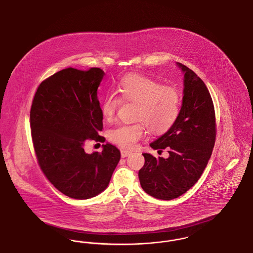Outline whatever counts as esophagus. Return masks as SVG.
Instances as JSON below:
<instances>
[{
  "instance_id": "obj_1",
  "label": "esophagus",
  "mask_w": 253,
  "mask_h": 253,
  "mask_svg": "<svg viewBox=\"0 0 253 253\" xmlns=\"http://www.w3.org/2000/svg\"><path fill=\"white\" fill-rule=\"evenodd\" d=\"M121 157H128L130 154H131V152L130 151H127V150H124V149H122L121 151Z\"/></svg>"
}]
</instances>
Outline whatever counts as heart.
<instances>
[{"label":"heart","mask_w":253,"mask_h":253,"mask_svg":"<svg viewBox=\"0 0 253 253\" xmlns=\"http://www.w3.org/2000/svg\"><path fill=\"white\" fill-rule=\"evenodd\" d=\"M121 100L135 103L133 123H123L109 132L112 142L131 149L146 133V127L153 133L169 131L177 121L181 108L180 92L172 86L162 85L157 81L138 74L122 78L117 87ZM121 100L109 94L100 104L104 120L111 121L116 116Z\"/></svg>","instance_id":"obj_1"}]
</instances>
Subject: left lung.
Listing matches in <instances>:
<instances>
[{
	"mask_svg": "<svg viewBox=\"0 0 253 253\" xmlns=\"http://www.w3.org/2000/svg\"><path fill=\"white\" fill-rule=\"evenodd\" d=\"M184 96L180 114L173 126L150 146L168 158L143 154L144 166L138 177L145 193L171 200L189 191L202 175L216 137L214 106L204 82L184 64Z\"/></svg>",
	"mask_w": 253,
	"mask_h": 253,
	"instance_id": "obj_1",
	"label": "left lung"
}]
</instances>
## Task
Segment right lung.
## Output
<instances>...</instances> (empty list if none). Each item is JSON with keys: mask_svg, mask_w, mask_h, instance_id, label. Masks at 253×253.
Here are the masks:
<instances>
[{"mask_svg": "<svg viewBox=\"0 0 253 253\" xmlns=\"http://www.w3.org/2000/svg\"><path fill=\"white\" fill-rule=\"evenodd\" d=\"M105 74L66 68L41 83L30 110V128L40 168L60 193L88 199L103 192L121 152L102 145L101 153L86 154L87 141L104 142L97 88Z\"/></svg>", "mask_w": 253, "mask_h": 253, "instance_id": "1", "label": "right lung"}]
</instances>
